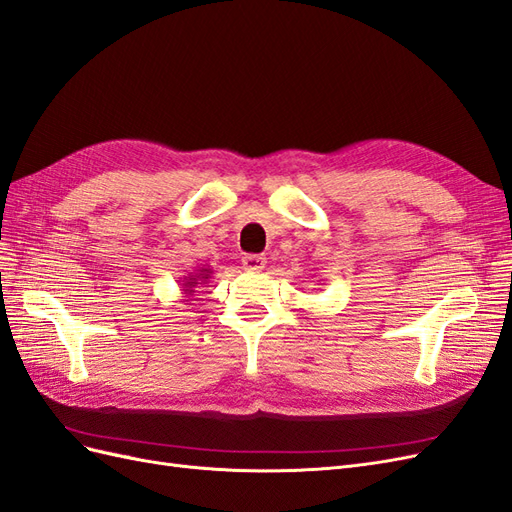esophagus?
Masks as SVG:
<instances>
[{
    "mask_svg": "<svg viewBox=\"0 0 512 512\" xmlns=\"http://www.w3.org/2000/svg\"><path fill=\"white\" fill-rule=\"evenodd\" d=\"M241 262L247 271H262L267 265V258L258 256V254H247V256H243Z\"/></svg>",
    "mask_w": 512,
    "mask_h": 512,
    "instance_id": "1",
    "label": "esophagus"
}]
</instances>
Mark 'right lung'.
I'll list each match as a JSON object with an SVG mask.
<instances>
[{
	"label": "right lung",
	"mask_w": 512,
	"mask_h": 512,
	"mask_svg": "<svg viewBox=\"0 0 512 512\" xmlns=\"http://www.w3.org/2000/svg\"><path fill=\"white\" fill-rule=\"evenodd\" d=\"M211 269L209 267H203V269H196L194 273H188V275H183L181 280H179V288H181V294H183V301H188L192 294L196 292V288H203L207 282H209V277H211Z\"/></svg>",
	"instance_id": "obj_1"
}]
</instances>
